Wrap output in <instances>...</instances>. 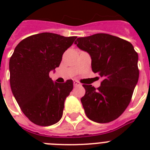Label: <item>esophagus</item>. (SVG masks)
I'll use <instances>...</instances> for the list:
<instances>
[{
	"label": "esophagus",
	"mask_w": 150,
	"mask_h": 150,
	"mask_svg": "<svg viewBox=\"0 0 150 150\" xmlns=\"http://www.w3.org/2000/svg\"><path fill=\"white\" fill-rule=\"evenodd\" d=\"M73 83H74V85H75V86H81L80 82H79L78 81H74V82H73Z\"/></svg>",
	"instance_id": "34e87169"
}]
</instances>
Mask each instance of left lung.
I'll return each mask as SVG.
<instances>
[{
  "label": "left lung",
  "mask_w": 150,
  "mask_h": 150,
  "mask_svg": "<svg viewBox=\"0 0 150 150\" xmlns=\"http://www.w3.org/2000/svg\"><path fill=\"white\" fill-rule=\"evenodd\" d=\"M75 43L89 53L92 70L103 78L97 89L82 85L86 93L81 102L85 113L97 123L114 121L129 104L139 80L137 52L128 41L107 33L79 37Z\"/></svg>",
  "instance_id": "obj_1"
}]
</instances>
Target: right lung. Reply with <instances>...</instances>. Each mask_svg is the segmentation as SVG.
Listing matches in <instances>:
<instances>
[{"instance_id": "add662e5", "label": "right lung", "mask_w": 150, "mask_h": 150, "mask_svg": "<svg viewBox=\"0 0 150 150\" xmlns=\"http://www.w3.org/2000/svg\"><path fill=\"white\" fill-rule=\"evenodd\" d=\"M76 38L51 33L33 35L22 40L11 57L12 93L23 114L37 125H52L62 117L73 82H54L49 73L59 67L63 54Z\"/></svg>"}]
</instances>
